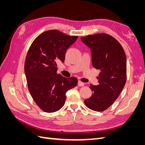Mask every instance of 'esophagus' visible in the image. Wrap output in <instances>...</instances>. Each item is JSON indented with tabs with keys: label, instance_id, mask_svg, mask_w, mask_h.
<instances>
[{
	"label": "esophagus",
	"instance_id": "1",
	"mask_svg": "<svg viewBox=\"0 0 145 145\" xmlns=\"http://www.w3.org/2000/svg\"><path fill=\"white\" fill-rule=\"evenodd\" d=\"M84 85H85L84 83L81 82L80 80L78 81V86H84Z\"/></svg>",
	"mask_w": 145,
	"mask_h": 145
}]
</instances>
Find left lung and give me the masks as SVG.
<instances>
[{
  "label": "left lung",
  "instance_id": "obj_1",
  "mask_svg": "<svg viewBox=\"0 0 145 145\" xmlns=\"http://www.w3.org/2000/svg\"><path fill=\"white\" fill-rule=\"evenodd\" d=\"M91 51L92 64L100 72L99 85H90L93 93L85 100L86 106L95 111L106 110L115 102L126 81V58L120 43L110 35L99 33L81 37Z\"/></svg>",
  "mask_w": 145,
  "mask_h": 145
}]
</instances>
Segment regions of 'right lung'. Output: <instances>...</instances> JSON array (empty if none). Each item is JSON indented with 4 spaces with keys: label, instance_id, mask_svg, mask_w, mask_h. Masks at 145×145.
<instances>
[{
    "label": "right lung",
    "instance_id": "1",
    "mask_svg": "<svg viewBox=\"0 0 145 145\" xmlns=\"http://www.w3.org/2000/svg\"><path fill=\"white\" fill-rule=\"evenodd\" d=\"M78 36L56 29L40 34L33 42L25 62V73L29 93L37 106L46 112H54L65 103L66 93L77 85V78H67L57 73V62L65 60L68 48Z\"/></svg>",
    "mask_w": 145,
    "mask_h": 145
}]
</instances>
